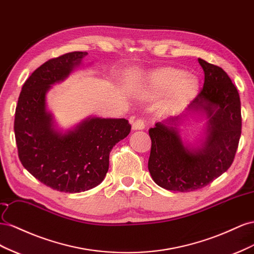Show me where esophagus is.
Returning <instances> with one entry per match:
<instances>
[{"label": "esophagus", "instance_id": "esophagus-1", "mask_svg": "<svg viewBox=\"0 0 254 254\" xmlns=\"http://www.w3.org/2000/svg\"><path fill=\"white\" fill-rule=\"evenodd\" d=\"M132 128L134 129V131H137V129H143L144 128V123L141 119H137L133 122L132 125Z\"/></svg>", "mask_w": 254, "mask_h": 254}]
</instances>
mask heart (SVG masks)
I'll return each mask as SVG.
<instances>
[{
	"label": "heart",
	"mask_w": 254,
	"mask_h": 254,
	"mask_svg": "<svg viewBox=\"0 0 254 254\" xmlns=\"http://www.w3.org/2000/svg\"><path fill=\"white\" fill-rule=\"evenodd\" d=\"M200 82L197 76L177 68H159L146 74L140 85L139 95L144 100H154L165 96L166 110H179L197 97Z\"/></svg>",
	"instance_id": "heart-1"
}]
</instances>
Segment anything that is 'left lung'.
Instances as JSON below:
<instances>
[{
  "label": "left lung",
  "mask_w": 254,
  "mask_h": 254,
  "mask_svg": "<svg viewBox=\"0 0 254 254\" xmlns=\"http://www.w3.org/2000/svg\"><path fill=\"white\" fill-rule=\"evenodd\" d=\"M204 71L203 89L186 111L156 122L149 129L152 146L148 162L154 182L165 190L187 192L212 183L234 161L242 133L241 99L220 67L198 59ZM188 115L207 119L197 144L183 140L178 126Z\"/></svg>",
  "instance_id": "1"
}]
</instances>
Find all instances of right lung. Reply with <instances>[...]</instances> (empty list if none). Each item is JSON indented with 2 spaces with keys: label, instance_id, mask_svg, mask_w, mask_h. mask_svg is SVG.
<instances>
[{
  "label": "right lung",
  "instance_id": "add662e5",
  "mask_svg": "<svg viewBox=\"0 0 254 254\" xmlns=\"http://www.w3.org/2000/svg\"><path fill=\"white\" fill-rule=\"evenodd\" d=\"M87 54H64L36 69L22 87L14 115V135L23 167L41 183L63 192L98 186L108 171L113 147L131 132L125 118L91 116L64 131L57 127L47 107V93L82 64Z\"/></svg>",
  "mask_w": 254,
  "mask_h": 254
}]
</instances>
